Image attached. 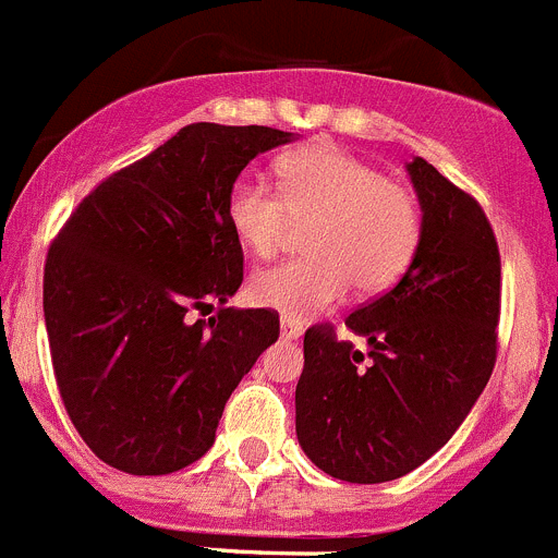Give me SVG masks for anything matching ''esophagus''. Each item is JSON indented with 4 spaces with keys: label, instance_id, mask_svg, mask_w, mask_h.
<instances>
[{
    "label": "esophagus",
    "instance_id": "1",
    "mask_svg": "<svg viewBox=\"0 0 558 558\" xmlns=\"http://www.w3.org/2000/svg\"><path fill=\"white\" fill-rule=\"evenodd\" d=\"M279 335H282V340H299L301 326L295 324V320L282 318V320H279Z\"/></svg>",
    "mask_w": 558,
    "mask_h": 558
}]
</instances>
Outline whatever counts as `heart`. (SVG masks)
Segmentation results:
<instances>
[{
  "label": "heart",
  "mask_w": 558,
  "mask_h": 558,
  "mask_svg": "<svg viewBox=\"0 0 558 558\" xmlns=\"http://www.w3.org/2000/svg\"><path fill=\"white\" fill-rule=\"evenodd\" d=\"M279 193L240 177L227 198L234 238L257 257L282 245L290 221L310 223V257L254 270L248 299L290 320L324 313L351 288L385 293L421 245V204L409 187L335 143H313L276 162Z\"/></svg>",
  "instance_id": "b5f03b06"
}]
</instances>
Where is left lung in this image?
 Here are the masks:
<instances>
[{"label": "left lung", "instance_id": "left-lung-1", "mask_svg": "<svg viewBox=\"0 0 558 558\" xmlns=\"http://www.w3.org/2000/svg\"><path fill=\"white\" fill-rule=\"evenodd\" d=\"M421 245L398 284L345 318L367 351L329 326L304 335L295 437L351 484L401 478L453 437L487 387L500 315V254L476 198L415 157Z\"/></svg>", "mask_w": 558, "mask_h": 558}]
</instances>
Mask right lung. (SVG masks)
<instances>
[{
    "label": "right lung",
    "mask_w": 558,
    "mask_h": 558,
    "mask_svg": "<svg viewBox=\"0 0 558 558\" xmlns=\"http://www.w3.org/2000/svg\"><path fill=\"white\" fill-rule=\"evenodd\" d=\"M293 137L182 126L82 198L49 248L54 379L80 437L110 468L166 476L202 459L232 390L279 337L270 310L223 306L243 282L227 198L254 157ZM216 300L213 319L192 320Z\"/></svg>",
    "instance_id": "right-lung-1"
}]
</instances>
